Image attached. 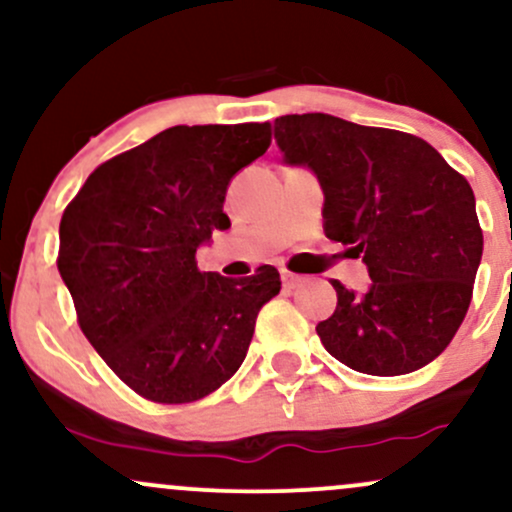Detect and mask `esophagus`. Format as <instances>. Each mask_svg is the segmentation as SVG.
<instances>
[{
  "label": "esophagus",
  "instance_id": "esophagus-1",
  "mask_svg": "<svg viewBox=\"0 0 512 512\" xmlns=\"http://www.w3.org/2000/svg\"><path fill=\"white\" fill-rule=\"evenodd\" d=\"M281 281H284V286L286 289H296L298 284H301V276L298 274H293V272H289V269H281Z\"/></svg>",
  "mask_w": 512,
  "mask_h": 512
}]
</instances>
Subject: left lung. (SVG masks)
Instances as JSON below:
<instances>
[{
  "instance_id": "8db88e82",
  "label": "left lung",
  "mask_w": 512,
  "mask_h": 512,
  "mask_svg": "<svg viewBox=\"0 0 512 512\" xmlns=\"http://www.w3.org/2000/svg\"><path fill=\"white\" fill-rule=\"evenodd\" d=\"M274 137L286 163L320 178L325 236L373 279L366 293L332 281L320 342L358 373L424 368L460 330L484 250L467 178L414 134L325 113L276 117Z\"/></svg>"
}]
</instances>
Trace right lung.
Returning <instances> with one entry per match:
<instances>
[{
  "label": "right lung",
  "instance_id": "obj_1",
  "mask_svg": "<svg viewBox=\"0 0 512 512\" xmlns=\"http://www.w3.org/2000/svg\"><path fill=\"white\" fill-rule=\"evenodd\" d=\"M272 144L269 122L178 125L88 175L60 221L57 269L81 332L113 373L158 404L211 395L240 368L281 279L199 272L197 248L231 228L226 187Z\"/></svg>",
  "mask_w": 512,
  "mask_h": 512
}]
</instances>
